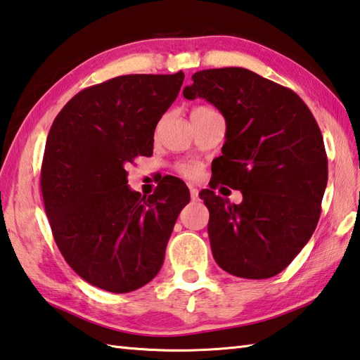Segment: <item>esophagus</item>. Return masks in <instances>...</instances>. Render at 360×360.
<instances>
[{
    "label": "esophagus",
    "mask_w": 360,
    "mask_h": 360,
    "mask_svg": "<svg viewBox=\"0 0 360 360\" xmlns=\"http://www.w3.org/2000/svg\"><path fill=\"white\" fill-rule=\"evenodd\" d=\"M189 193H191V199L193 200H198L199 199V189L198 188L189 186Z\"/></svg>",
    "instance_id": "obj_1"
}]
</instances>
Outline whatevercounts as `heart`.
I'll return each mask as SVG.
<instances>
[{"instance_id": "1", "label": "heart", "mask_w": 360, "mask_h": 360, "mask_svg": "<svg viewBox=\"0 0 360 360\" xmlns=\"http://www.w3.org/2000/svg\"><path fill=\"white\" fill-rule=\"evenodd\" d=\"M205 111H210V108L198 106V108H194L191 114L205 112ZM179 171H180L181 175H185V177H188V179H198L199 174H200V169L195 165H191V162H183V165L179 166Z\"/></svg>"}]
</instances>
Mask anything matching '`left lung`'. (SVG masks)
Instances as JSON below:
<instances>
[{
    "mask_svg": "<svg viewBox=\"0 0 360 360\" xmlns=\"http://www.w3.org/2000/svg\"><path fill=\"white\" fill-rule=\"evenodd\" d=\"M183 97L205 98L226 119L214 181L199 193L216 263L244 279L279 274L320 219L328 157L315 117L293 91L241 67L194 73ZM219 182L240 188L243 202L216 196Z\"/></svg>",
    "mask_w": 360,
    "mask_h": 360,
    "instance_id": "8db88e82",
    "label": "left lung"
}]
</instances>
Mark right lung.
<instances>
[{"label": "right lung", "mask_w": 360, "mask_h": 360, "mask_svg": "<svg viewBox=\"0 0 360 360\" xmlns=\"http://www.w3.org/2000/svg\"><path fill=\"white\" fill-rule=\"evenodd\" d=\"M185 73L124 75L78 92L46 138L40 188L60 254L91 285L128 293L150 282L188 186L169 177L153 194L127 185V165L153 153V133Z\"/></svg>", "instance_id": "1"}]
</instances>
